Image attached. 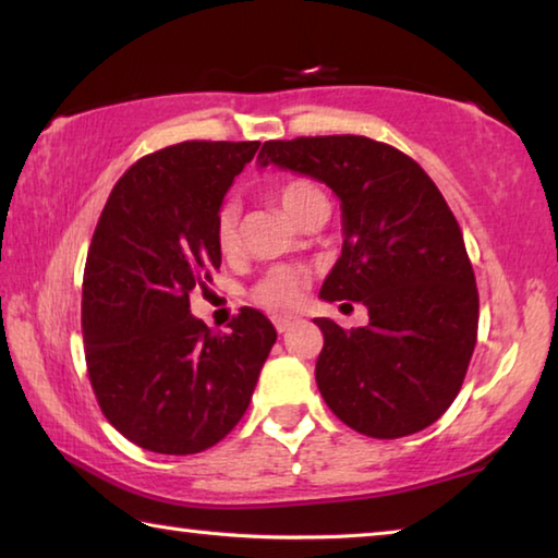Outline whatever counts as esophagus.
Instances as JSON below:
<instances>
[{"instance_id": "esophagus-1", "label": "esophagus", "mask_w": 558, "mask_h": 558, "mask_svg": "<svg viewBox=\"0 0 558 558\" xmlns=\"http://www.w3.org/2000/svg\"><path fill=\"white\" fill-rule=\"evenodd\" d=\"M292 323H295V319H292V317H272V325H276V329H278L280 335L288 332Z\"/></svg>"}]
</instances>
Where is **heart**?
<instances>
[{
	"label": "heart",
	"mask_w": 558,
	"mask_h": 558,
	"mask_svg": "<svg viewBox=\"0 0 558 558\" xmlns=\"http://www.w3.org/2000/svg\"><path fill=\"white\" fill-rule=\"evenodd\" d=\"M276 199L292 219L302 216L315 202L325 199L319 186L310 179H288L276 186ZM214 241L223 256L239 248V209L233 202H223L214 216ZM313 286V270L307 266H272L258 278L251 290V300L272 315H288L305 300V292Z\"/></svg>",
	"instance_id": "1"
}]
</instances>
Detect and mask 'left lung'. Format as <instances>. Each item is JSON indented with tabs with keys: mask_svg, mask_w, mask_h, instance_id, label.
I'll return each mask as SVG.
<instances>
[{
	"mask_svg": "<svg viewBox=\"0 0 558 558\" xmlns=\"http://www.w3.org/2000/svg\"><path fill=\"white\" fill-rule=\"evenodd\" d=\"M260 165L332 186L342 202V256L323 300L369 307V325L317 317L319 393L369 438L428 428L456 401L477 342L480 298L462 231L423 167L362 135L270 140Z\"/></svg>",
	"mask_w": 558,
	"mask_h": 558,
	"instance_id": "obj_1",
	"label": "left lung"
}]
</instances>
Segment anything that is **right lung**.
<instances>
[{
	"label": "right lung",
	"mask_w": 558,
	"mask_h": 558,
	"mask_svg": "<svg viewBox=\"0 0 558 558\" xmlns=\"http://www.w3.org/2000/svg\"><path fill=\"white\" fill-rule=\"evenodd\" d=\"M260 143L169 145L118 179L90 239L81 327L106 418L135 446L192 456L248 409L276 327L241 307L231 332L189 313L221 266L214 216Z\"/></svg>",
	"instance_id": "1"
}]
</instances>
